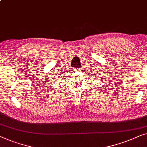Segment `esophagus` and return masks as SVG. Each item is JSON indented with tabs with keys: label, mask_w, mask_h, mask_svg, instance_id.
<instances>
[{
	"label": "esophagus",
	"mask_w": 147,
	"mask_h": 147,
	"mask_svg": "<svg viewBox=\"0 0 147 147\" xmlns=\"http://www.w3.org/2000/svg\"><path fill=\"white\" fill-rule=\"evenodd\" d=\"M81 71V69H79V68H78V69H74V71H76V72H78V71Z\"/></svg>",
	"instance_id": "34e87169"
}]
</instances>
